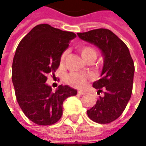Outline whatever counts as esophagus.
I'll list each match as a JSON object with an SVG mask.
<instances>
[{"label":"esophagus","mask_w":146,"mask_h":146,"mask_svg":"<svg viewBox=\"0 0 146 146\" xmlns=\"http://www.w3.org/2000/svg\"><path fill=\"white\" fill-rule=\"evenodd\" d=\"M78 93H79V94H80V95H84V92H83V91H79V92H78Z\"/></svg>","instance_id":"34e87169"}]
</instances>
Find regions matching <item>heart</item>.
I'll list each match as a JSON object with an SVG mask.
<instances>
[{
    "instance_id": "1",
    "label": "heart",
    "mask_w": 146,
    "mask_h": 146,
    "mask_svg": "<svg viewBox=\"0 0 146 146\" xmlns=\"http://www.w3.org/2000/svg\"><path fill=\"white\" fill-rule=\"evenodd\" d=\"M78 50L81 54L82 58L84 59L85 61L88 58H97V52L96 50L90 46H79ZM66 57V52L62 54L61 58H60V62L62 64L64 62L65 59ZM66 83L74 88H81L83 87L86 82H87V77L84 75L77 74V73H70L66 76Z\"/></svg>"
}]
</instances>
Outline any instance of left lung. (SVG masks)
<instances>
[{"instance_id": "8db88e82", "label": "left lung", "mask_w": 146, "mask_h": 146, "mask_svg": "<svg viewBox=\"0 0 146 146\" xmlns=\"http://www.w3.org/2000/svg\"><path fill=\"white\" fill-rule=\"evenodd\" d=\"M77 35L98 47L104 57L101 79L93 84L98 93L103 92L104 95L88 110V116L98 123H110L122 115L131 98L135 71L133 60L124 42L108 29L99 28Z\"/></svg>"}]
</instances>
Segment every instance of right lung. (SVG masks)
Listing matches in <instances>:
<instances>
[{
  "label": "right lung",
  "instance_id": "1",
  "mask_svg": "<svg viewBox=\"0 0 146 146\" xmlns=\"http://www.w3.org/2000/svg\"><path fill=\"white\" fill-rule=\"evenodd\" d=\"M76 37L74 32L62 31L48 24L33 27L19 44L12 65L15 95L24 115L39 125H52L62 115L65 99L77 91L59 85L53 93L45 82L47 75L58 68L62 53Z\"/></svg>",
  "mask_w": 146,
  "mask_h": 146
}]
</instances>
